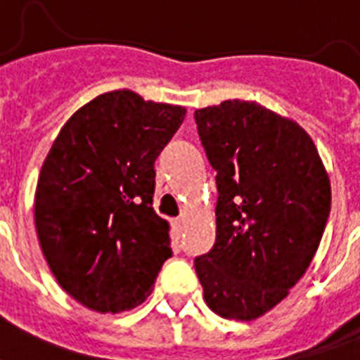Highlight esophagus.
I'll list each match as a JSON object with an SVG mask.
<instances>
[{
  "label": "esophagus",
  "mask_w": 360,
  "mask_h": 360,
  "mask_svg": "<svg viewBox=\"0 0 360 360\" xmlns=\"http://www.w3.org/2000/svg\"><path fill=\"white\" fill-rule=\"evenodd\" d=\"M183 226H185V220H183V217L172 220V230H174V233L177 237H179L181 233H183Z\"/></svg>",
  "instance_id": "obj_1"
}]
</instances>
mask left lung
<instances>
[{
	"label": "left lung",
	"instance_id": "1",
	"mask_svg": "<svg viewBox=\"0 0 360 360\" xmlns=\"http://www.w3.org/2000/svg\"><path fill=\"white\" fill-rule=\"evenodd\" d=\"M217 172V239L194 259L207 307L250 321L307 273L330 211V183L312 138L246 101L194 112Z\"/></svg>",
	"mask_w": 360,
	"mask_h": 360
}]
</instances>
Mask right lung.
Segmentation results:
<instances>
[{
    "instance_id": "add662e5",
    "label": "right lung",
    "mask_w": 360,
    "mask_h": 360,
    "mask_svg": "<svg viewBox=\"0 0 360 360\" xmlns=\"http://www.w3.org/2000/svg\"><path fill=\"white\" fill-rule=\"evenodd\" d=\"M186 110L110 91L82 106L53 141L35 192V228L59 285L117 314L143 302L172 257L153 209L155 160Z\"/></svg>"
}]
</instances>
